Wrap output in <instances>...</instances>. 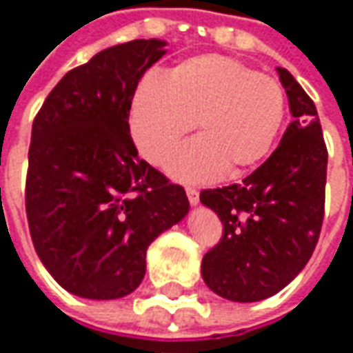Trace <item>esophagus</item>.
<instances>
[{
	"mask_svg": "<svg viewBox=\"0 0 353 353\" xmlns=\"http://www.w3.org/2000/svg\"><path fill=\"white\" fill-rule=\"evenodd\" d=\"M185 191H187V199H189V202H191L192 206H196L200 202V192L196 191L194 187H187Z\"/></svg>",
	"mask_w": 353,
	"mask_h": 353,
	"instance_id": "esophagus-1",
	"label": "esophagus"
}]
</instances>
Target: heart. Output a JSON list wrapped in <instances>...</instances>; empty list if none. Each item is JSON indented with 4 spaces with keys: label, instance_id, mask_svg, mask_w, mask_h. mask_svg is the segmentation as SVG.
<instances>
[{
    "label": "heart",
    "instance_id": "1",
    "mask_svg": "<svg viewBox=\"0 0 353 353\" xmlns=\"http://www.w3.org/2000/svg\"><path fill=\"white\" fill-rule=\"evenodd\" d=\"M285 115L276 79L219 54L196 57L147 79L134 92L130 132L141 157L164 166L196 123L199 138L176 154L170 174L181 181L242 176L265 159Z\"/></svg>",
    "mask_w": 353,
    "mask_h": 353
}]
</instances>
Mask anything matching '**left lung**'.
I'll return each instance as SVG.
<instances>
[{"label": "left lung", "mask_w": 353, "mask_h": 353, "mask_svg": "<svg viewBox=\"0 0 353 353\" xmlns=\"http://www.w3.org/2000/svg\"><path fill=\"white\" fill-rule=\"evenodd\" d=\"M276 72L293 115L280 145L240 185L200 192L223 223L219 244L202 259V278L234 303L285 288L312 257L323 223L327 147L318 111L288 70Z\"/></svg>", "instance_id": "left-lung-1"}]
</instances>
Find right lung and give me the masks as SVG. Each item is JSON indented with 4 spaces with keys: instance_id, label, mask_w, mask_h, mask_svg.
Listing matches in <instances>:
<instances>
[{
    "instance_id": "right-lung-1",
    "label": "right lung",
    "mask_w": 353,
    "mask_h": 353,
    "mask_svg": "<svg viewBox=\"0 0 353 353\" xmlns=\"http://www.w3.org/2000/svg\"><path fill=\"white\" fill-rule=\"evenodd\" d=\"M164 47L134 39L94 54L50 90L32 126V242L50 276L83 299L130 295L149 244L189 214L183 187L139 159L128 126L139 79Z\"/></svg>"
}]
</instances>
